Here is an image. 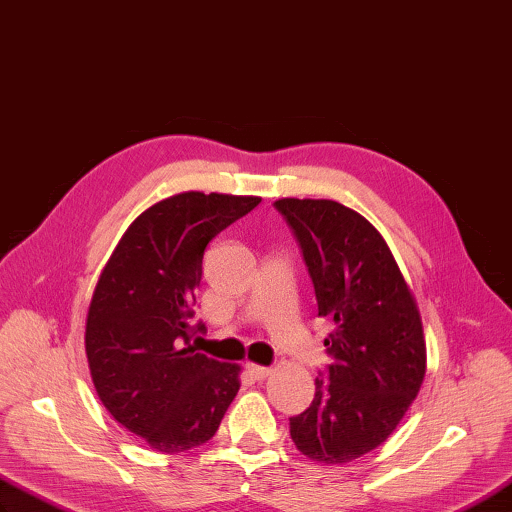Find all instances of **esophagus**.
Wrapping results in <instances>:
<instances>
[{
    "label": "esophagus",
    "mask_w": 512,
    "mask_h": 512,
    "mask_svg": "<svg viewBox=\"0 0 512 512\" xmlns=\"http://www.w3.org/2000/svg\"><path fill=\"white\" fill-rule=\"evenodd\" d=\"M245 370L252 374V377L256 379V381H263V379H267L269 377V372H271V368H265V366H256V363H245Z\"/></svg>",
    "instance_id": "obj_1"
}]
</instances>
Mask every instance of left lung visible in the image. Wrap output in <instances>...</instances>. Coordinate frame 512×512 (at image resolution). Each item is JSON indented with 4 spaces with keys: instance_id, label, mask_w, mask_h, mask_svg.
<instances>
[{
    "instance_id": "8db88e82",
    "label": "left lung",
    "mask_w": 512,
    "mask_h": 512,
    "mask_svg": "<svg viewBox=\"0 0 512 512\" xmlns=\"http://www.w3.org/2000/svg\"><path fill=\"white\" fill-rule=\"evenodd\" d=\"M313 280L317 315L335 322L333 357L313 403L289 418L306 458L344 464L377 449L425 377L423 322L388 243L370 221L328 199H278Z\"/></svg>"
}]
</instances>
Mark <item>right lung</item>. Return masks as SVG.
<instances>
[{
  "instance_id": "add662e5",
  "label": "right lung",
  "mask_w": 512,
  "mask_h": 512,
  "mask_svg": "<svg viewBox=\"0 0 512 512\" xmlns=\"http://www.w3.org/2000/svg\"><path fill=\"white\" fill-rule=\"evenodd\" d=\"M260 197L181 192L135 219L113 249L89 304L85 352L94 388L118 423L151 449L208 442L241 388L236 363L190 346L203 252Z\"/></svg>"
}]
</instances>
